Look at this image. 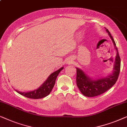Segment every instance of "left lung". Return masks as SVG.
I'll return each instance as SVG.
<instances>
[{
	"label": "left lung",
	"instance_id": "1",
	"mask_svg": "<svg viewBox=\"0 0 127 127\" xmlns=\"http://www.w3.org/2000/svg\"><path fill=\"white\" fill-rule=\"evenodd\" d=\"M106 31L113 41L116 51V56L114 62L113 69L112 74L106 76H99L94 79L79 68H76V85L82 94L86 97H93L99 95L106 92L116 82L120 71V58L116 43L111 34L106 28Z\"/></svg>",
	"mask_w": 127,
	"mask_h": 127
}]
</instances>
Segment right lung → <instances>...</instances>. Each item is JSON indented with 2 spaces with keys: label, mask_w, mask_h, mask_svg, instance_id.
Listing matches in <instances>:
<instances>
[{
  "label": "right lung",
  "mask_w": 127,
  "mask_h": 127,
  "mask_svg": "<svg viewBox=\"0 0 127 127\" xmlns=\"http://www.w3.org/2000/svg\"><path fill=\"white\" fill-rule=\"evenodd\" d=\"M64 68V67H62L61 68L53 72L48 76V78L46 79V81L38 87V89L30 91L28 92H19L17 90H15L18 93L24 95L29 98L32 99H40L45 97L46 96L49 95L52 90L54 87L55 82L57 78V76L60 71Z\"/></svg>",
  "instance_id": "right-lung-1"
}]
</instances>
